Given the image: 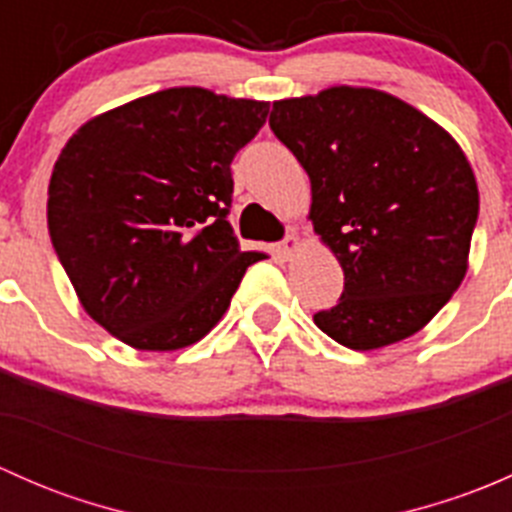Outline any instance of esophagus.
<instances>
[{"label":"esophagus","instance_id":"1","mask_svg":"<svg viewBox=\"0 0 512 512\" xmlns=\"http://www.w3.org/2000/svg\"><path fill=\"white\" fill-rule=\"evenodd\" d=\"M297 250H299V237L297 235H287L285 240L277 245V252H280L282 257H292Z\"/></svg>","mask_w":512,"mask_h":512}]
</instances>
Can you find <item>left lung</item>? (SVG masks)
<instances>
[{"mask_svg":"<svg viewBox=\"0 0 512 512\" xmlns=\"http://www.w3.org/2000/svg\"><path fill=\"white\" fill-rule=\"evenodd\" d=\"M270 128L312 183L319 240L344 270L339 304L314 324L356 352L426 327L468 270L478 185L436 121L366 86L282 98Z\"/></svg>","mask_w":512,"mask_h":512,"instance_id":"8db88e82","label":"left lung"}]
</instances>
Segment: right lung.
<instances>
[{
	"label": "right lung",
	"instance_id": "right-lung-1",
	"mask_svg": "<svg viewBox=\"0 0 512 512\" xmlns=\"http://www.w3.org/2000/svg\"><path fill=\"white\" fill-rule=\"evenodd\" d=\"M270 103L178 86L86 121L49 180V235L81 307L141 352L200 342L265 252L227 223L230 163Z\"/></svg>",
	"mask_w": 512,
	"mask_h": 512
}]
</instances>
